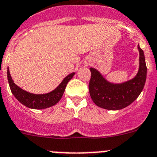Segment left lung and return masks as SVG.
<instances>
[{
  "mask_svg": "<svg viewBox=\"0 0 157 157\" xmlns=\"http://www.w3.org/2000/svg\"><path fill=\"white\" fill-rule=\"evenodd\" d=\"M139 49V71L133 79L122 84H112L102 77L100 72L90 68L91 78L89 91L93 101L98 106L108 110H120L134 102L140 95L146 80L147 67L143 50Z\"/></svg>",
  "mask_w": 157,
  "mask_h": 157,
  "instance_id": "obj_1",
  "label": "left lung"
}]
</instances>
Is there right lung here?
<instances>
[{"label": "right lung", "mask_w": 157, "mask_h": 157, "mask_svg": "<svg viewBox=\"0 0 157 157\" xmlns=\"http://www.w3.org/2000/svg\"><path fill=\"white\" fill-rule=\"evenodd\" d=\"M7 74H8V80L11 91L12 94L15 96V98L20 103L30 109H43L53 106L57 102H59L64 93L67 84L74 76L75 73H71L67 76L63 80V82L58 86L57 88L55 89L53 91L45 94H34L23 90L21 88L17 86L12 81L8 68L7 71Z\"/></svg>", "instance_id": "right-lung-1"}]
</instances>
